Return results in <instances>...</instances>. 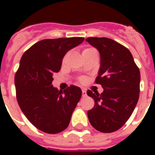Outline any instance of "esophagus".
Masks as SVG:
<instances>
[{"instance_id":"obj_1","label":"esophagus","mask_w":155,"mask_h":155,"mask_svg":"<svg viewBox=\"0 0 155 155\" xmlns=\"http://www.w3.org/2000/svg\"><path fill=\"white\" fill-rule=\"evenodd\" d=\"M82 96L83 97L86 96V91H85V90H82Z\"/></svg>"}]
</instances>
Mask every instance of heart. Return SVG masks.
<instances>
[{"mask_svg": "<svg viewBox=\"0 0 155 155\" xmlns=\"http://www.w3.org/2000/svg\"><path fill=\"white\" fill-rule=\"evenodd\" d=\"M90 50H92V49H91V48H87V49H85V50H84V51H83V52H84V51H90ZM84 81V79H81V81H82V82H83V81Z\"/></svg>", "mask_w": 155, "mask_h": 155, "instance_id": "1", "label": "heart"}]
</instances>
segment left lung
Wrapping results in <instances>:
<instances>
[{"instance_id":"8db88e82","label":"left lung","mask_w":155,"mask_h":155,"mask_svg":"<svg viewBox=\"0 0 155 155\" xmlns=\"http://www.w3.org/2000/svg\"><path fill=\"white\" fill-rule=\"evenodd\" d=\"M89 44L101 54V67L95 80L104 91L87 94L94 101L88 110L92 126L102 133L114 132L123 126L133 113L140 97V72L130 51L112 39L89 37Z\"/></svg>"}]
</instances>
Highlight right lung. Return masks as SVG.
<instances>
[{
    "label": "right lung",
    "mask_w": 155,
    "mask_h": 155,
    "mask_svg": "<svg viewBox=\"0 0 155 155\" xmlns=\"http://www.w3.org/2000/svg\"><path fill=\"white\" fill-rule=\"evenodd\" d=\"M83 37L45 39L22 55L15 75L19 106L31 123L47 134L65 130L82 94L71 85L64 91L52 85L53 74L60 71L64 54L84 41Z\"/></svg>",
    "instance_id": "obj_1"
}]
</instances>
